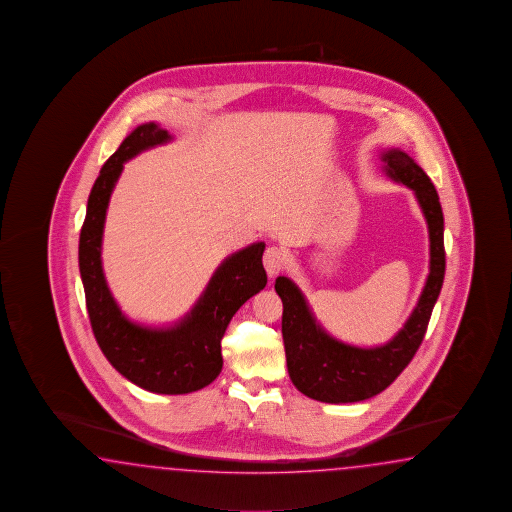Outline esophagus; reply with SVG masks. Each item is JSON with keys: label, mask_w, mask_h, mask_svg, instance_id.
<instances>
[{"label": "esophagus", "mask_w": 512, "mask_h": 512, "mask_svg": "<svg viewBox=\"0 0 512 512\" xmlns=\"http://www.w3.org/2000/svg\"><path fill=\"white\" fill-rule=\"evenodd\" d=\"M262 262H264V268H266L268 275L273 277L286 266V253L279 246H268L264 251Z\"/></svg>", "instance_id": "esophagus-1"}]
</instances>
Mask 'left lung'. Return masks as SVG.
I'll use <instances>...</instances> for the list:
<instances>
[{"mask_svg":"<svg viewBox=\"0 0 512 512\" xmlns=\"http://www.w3.org/2000/svg\"><path fill=\"white\" fill-rule=\"evenodd\" d=\"M391 180L409 187L428 224L430 273L421 297L404 329L378 347H354L332 338L319 325L307 299L288 277L275 279V292L283 301V340L288 375L307 397L345 404L375 397L391 386L421 347L444 281V218L439 194L428 174L406 152L391 148L382 154Z\"/></svg>","mask_w":512,"mask_h":512,"instance_id":"left-lung-1","label":"left lung"}]
</instances>
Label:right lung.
Masks as SVG:
<instances>
[{"instance_id":"1","label":"right lung","mask_w":512,"mask_h":512,"mask_svg":"<svg viewBox=\"0 0 512 512\" xmlns=\"http://www.w3.org/2000/svg\"><path fill=\"white\" fill-rule=\"evenodd\" d=\"M158 123H145L125 137L106 159L91 187L80 229L79 268L91 329L106 360L132 384L161 395H185L209 386L222 371L220 341L229 321L251 296L266 286L262 253L255 242L222 262L193 310L176 325L152 329L126 318L103 272L104 220L123 163L147 148L171 141Z\"/></svg>"}]
</instances>
